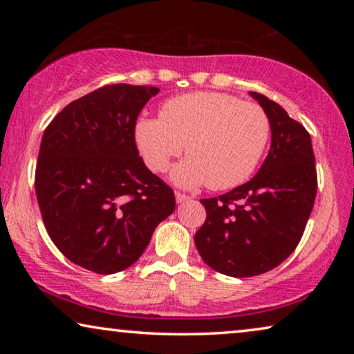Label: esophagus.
Wrapping results in <instances>:
<instances>
[{"label":"esophagus","mask_w":354,"mask_h":354,"mask_svg":"<svg viewBox=\"0 0 354 354\" xmlns=\"http://www.w3.org/2000/svg\"><path fill=\"white\" fill-rule=\"evenodd\" d=\"M188 200H190V196L185 195V193H180V192L176 193V201H177V203H185V201H188Z\"/></svg>","instance_id":"34e87169"}]
</instances>
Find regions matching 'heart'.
Instances as JSON below:
<instances>
[{"mask_svg": "<svg viewBox=\"0 0 354 354\" xmlns=\"http://www.w3.org/2000/svg\"><path fill=\"white\" fill-rule=\"evenodd\" d=\"M270 122L261 106L217 91L174 96L159 118H142L135 142L153 172H164L185 145L188 158L172 171L177 185L227 190L243 183L263 158Z\"/></svg>", "mask_w": 354, "mask_h": 354, "instance_id": "1", "label": "heart"}]
</instances>
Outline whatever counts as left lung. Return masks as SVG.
Masks as SVG:
<instances>
[{
    "mask_svg": "<svg viewBox=\"0 0 354 354\" xmlns=\"http://www.w3.org/2000/svg\"><path fill=\"white\" fill-rule=\"evenodd\" d=\"M250 95L269 118V154L250 182L201 200L206 221L195 234L203 261L230 277H253L283 263L301 240L317 192L308 130L268 96Z\"/></svg>",
    "mask_w": 354,
    "mask_h": 354,
    "instance_id": "left-lung-1",
    "label": "left lung"
}]
</instances>
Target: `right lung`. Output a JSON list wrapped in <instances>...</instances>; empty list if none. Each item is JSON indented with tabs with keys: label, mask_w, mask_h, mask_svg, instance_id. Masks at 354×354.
I'll return each mask as SVG.
<instances>
[{
	"label": "right lung",
	"mask_w": 354,
	"mask_h": 354,
	"mask_svg": "<svg viewBox=\"0 0 354 354\" xmlns=\"http://www.w3.org/2000/svg\"><path fill=\"white\" fill-rule=\"evenodd\" d=\"M149 85H106L72 101L43 133L35 192L46 232L80 268L115 274L132 266L176 196L145 166L135 143Z\"/></svg>",
	"instance_id": "obj_1"
}]
</instances>
